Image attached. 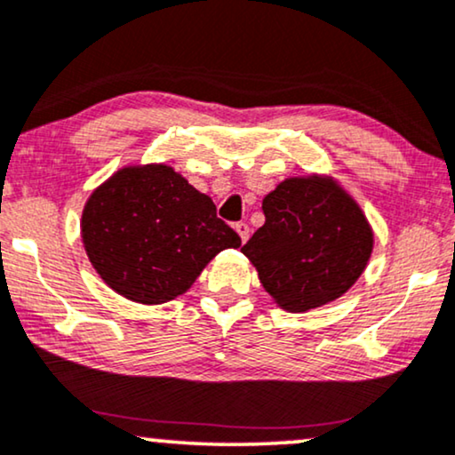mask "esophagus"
<instances>
[{
	"mask_svg": "<svg viewBox=\"0 0 455 455\" xmlns=\"http://www.w3.org/2000/svg\"><path fill=\"white\" fill-rule=\"evenodd\" d=\"M235 231H237L239 239H242L243 243L248 242V237H250V227H248V224H245V222H237V224H235Z\"/></svg>",
	"mask_w": 455,
	"mask_h": 455,
	"instance_id": "1",
	"label": "esophagus"
}]
</instances>
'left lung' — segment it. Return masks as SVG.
Listing matches in <instances>:
<instances>
[{
  "mask_svg": "<svg viewBox=\"0 0 455 455\" xmlns=\"http://www.w3.org/2000/svg\"><path fill=\"white\" fill-rule=\"evenodd\" d=\"M265 224L242 251L273 303L290 314L322 307L358 282L375 235L358 201L331 175H292L262 199Z\"/></svg>",
  "mask_w": 455,
  "mask_h": 455,
  "instance_id": "8db88e82",
  "label": "left lung"
}]
</instances>
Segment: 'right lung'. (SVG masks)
<instances>
[{
	"label": "right lung",
	"mask_w": 455,
	"mask_h": 455,
	"mask_svg": "<svg viewBox=\"0 0 455 455\" xmlns=\"http://www.w3.org/2000/svg\"><path fill=\"white\" fill-rule=\"evenodd\" d=\"M80 233L101 280L141 305L178 299L213 256L242 245L210 196L165 163L109 175L86 199Z\"/></svg>",
	"instance_id": "add662e5"
}]
</instances>
